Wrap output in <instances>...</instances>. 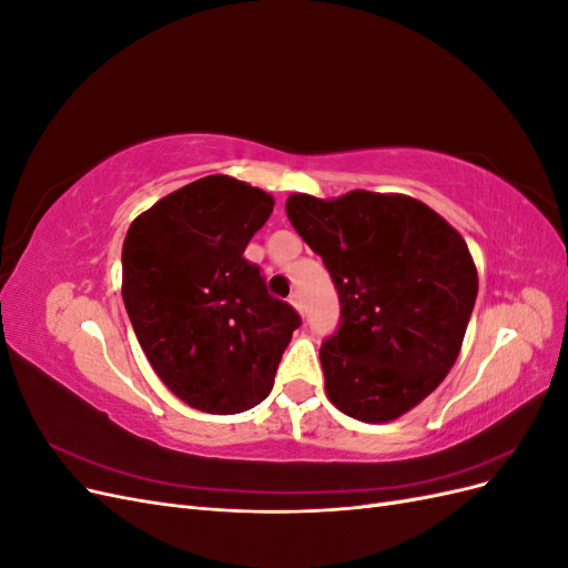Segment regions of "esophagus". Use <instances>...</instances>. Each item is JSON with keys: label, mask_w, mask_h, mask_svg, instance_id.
<instances>
[{"label": "esophagus", "mask_w": 568, "mask_h": 568, "mask_svg": "<svg viewBox=\"0 0 568 568\" xmlns=\"http://www.w3.org/2000/svg\"><path fill=\"white\" fill-rule=\"evenodd\" d=\"M288 301H291V305H294V307H296V311H298V313H303V296H301V291H294V294H291V296H288Z\"/></svg>", "instance_id": "esophagus-1"}]
</instances>
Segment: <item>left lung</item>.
Listing matches in <instances>:
<instances>
[{
  "label": "left lung",
  "instance_id": "1",
  "mask_svg": "<svg viewBox=\"0 0 568 568\" xmlns=\"http://www.w3.org/2000/svg\"><path fill=\"white\" fill-rule=\"evenodd\" d=\"M286 215L338 291V329L320 348L326 395L353 419H398L459 355L478 294L467 242L403 194H291Z\"/></svg>",
  "mask_w": 568,
  "mask_h": 568
}]
</instances>
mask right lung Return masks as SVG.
Listing matches in <instances>:
<instances>
[{"label": "right lung", "mask_w": 568, "mask_h": 568, "mask_svg": "<svg viewBox=\"0 0 568 568\" xmlns=\"http://www.w3.org/2000/svg\"><path fill=\"white\" fill-rule=\"evenodd\" d=\"M272 205L263 189L209 175L128 230L123 301L132 329L161 382L194 409L236 415L263 403L301 326L244 255Z\"/></svg>", "instance_id": "add662e5"}]
</instances>
